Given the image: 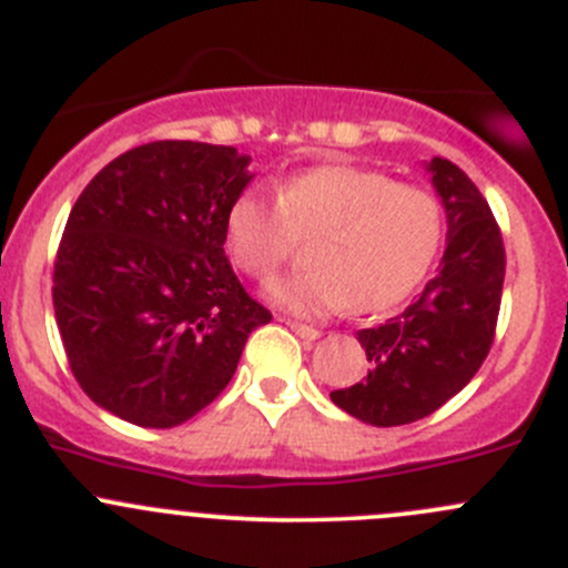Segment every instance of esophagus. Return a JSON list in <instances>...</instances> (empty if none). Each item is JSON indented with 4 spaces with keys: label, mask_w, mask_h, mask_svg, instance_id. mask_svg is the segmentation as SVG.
Returning a JSON list of instances; mask_svg holds the SVG:
<instances>
[{
    "label": "esophagus",
    "mask_w": 568,
    "mask_h": 568,
    "mask_svg": "<svg viewBox=\"0 0 568 568\" xmlns=\"http://www.w3.org/2000/svg\"><path fill=\"white\" fill-rule=\"evenodd\" d=\"M288 326H291V329H294L296 335H300L305 343H313V341H318V337H321V332L316 329V326H311V324H300V321H288Z\"/></svg>",
    "instance_id": "obj_1"
}]
</instances>
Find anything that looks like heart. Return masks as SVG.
I'll list each match as a JSON object with an SVG mask.
<instances>
[{
	"label": "heart",
	"mask_w": 568,
	"mask_h": 568,
	"mask_svg": "<svg viewBox=\"0 0 568 568\" xmlns=\"http://www.w3.org/2000/svg\"><path fill=\"white\" fill-rule=\"evenodd\" d=\"M227 247L250 277L272 280L313 242L311 268L272 285V300L300 316L352 305L382 313L409 300L443 242V203L382 170L321 164L277 183V200L244 189L227 209Z\"/></svg>",
	"instance_id": "b5f03b06"
}]
</instances>
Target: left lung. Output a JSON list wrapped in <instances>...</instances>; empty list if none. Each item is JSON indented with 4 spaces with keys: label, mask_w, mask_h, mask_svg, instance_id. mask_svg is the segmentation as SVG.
Here are the masks:
<instances>
[{
    "label": "left lung",
    "mask_w": 568,
    "mask_h": 568,
    "mask_svg": "<svg viewBox=\"0 0 568 568\" xmlns=\"http://www.w3.org/2000/svg\"><path fill=\"white\" fill-rule=\"evenodd\" d=\"M448 216L443 266L400 316L357 341L368 354L363 382L329 398L371 426H406L428 417L478 374L495 341L506 277V247L484 194L448 159L428 162Z\"/></svg>",
    "instance_id": "1"
}]
</instances>
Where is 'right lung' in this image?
<instances>
[{
	"instance_id": "obj_1",
	"label": "right lung",
	"mask_w": 568,
	"mask_h": 568,
	"mask_svg": "<svg viewBox=\"0 0 568 568\" xmlns=\"http://www.w3.org/2000/svg\"><path fill=\"white\" fill-rule=\"evenodd\" d=\"M231 145L159 140L84 186L54 261V318L79 387L112 415L173 428L236 374L272 321L225 255L227 209L250 183Z\"/></svg>"
}]
</instances>
